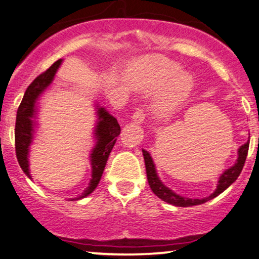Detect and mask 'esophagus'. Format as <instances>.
I'll return each mask as SVG.
<instances>
[{
    "label": "esophagus",
    "mask_w": 259,
    "mask_h": 259,
    "mask_svg": "<svg viewBox=\"0 0 259 259\" xmlns=\"http://www.w3.org/2000/svg\"><path fill=\"white\" fill-rule=\"evenodd\" d=\"M133 120L136 124L142 123L143 120H145V112H143V110L137 109L135 112H134V114H133Z\"/></svg>",
    "instance_id": "34e87169"
}]
</instances>
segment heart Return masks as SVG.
Wrapping results in <instances>:
<instances>
[{
  "label": "heart",
  "mask_w": 259,
  "mask_h": 259,
  "mask_svg": "<svg viewBox=\"0 0 259 259\" xmlns=\"http://www.w3.org/2000/svg\"><path fill=\"white\" fill-rule=\"evenodd\" d=\"M126 77L137 91L149 93L168 84L154 100V111L165 116L176 109L191 93L192 76L182 73V67L160 56L146 57L127 68Z\"/></svg>",
  "instance_id": "1"
}]
</instances>
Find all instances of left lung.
I'll list each match as a JSON object with an SVG mask.
<instances>
[{"mask_svg": "<svg viewBox=\"0 0 259 259\" xmlns=\"http://www.w3.org/2000/svg\"><path fill=\"white\" fill-rule=\"evenodd\" d=\"M248 145H250V140H248L246 143H244L243 146L239 147L237 161H235V163L232 166V167L227 168L224 173H222L220 178H219L218 186L217 189H215V191L212 192L210 196H208V197H204V198L184 197V196L176 194L173 190L167 188V186L160 181L158 172H156V168H155V163H154L153 158L150 156V154L147 152L146 149H142L143 158H145V163H146V172H147V179H148V184L150 186V189H152V191L158 196L160 199H162L163 202L169 203V204L176 205V207H192V205L203 204V203L210 201V199L217 197V196L220 195L221 192H224L228 186L233 184V183L237 181L239 175L241 173V169L244 167L245 160H246Z\"/></svg>", "mask_w": 259, "mask_h": 259, "instance_id": "obj_1", "label": "left lung"}]
</instances>
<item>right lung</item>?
Instances as JSON below:
<instances>
[{
	"label": "right lung",
	"mask_w": 259,
	"mask_h": 259,
	"mask_svg": "<svg viewBox=\"0 0 259 259\" xmlns=\"http://www.w3.org/2000/svg\"><path fill=\"white\" fill-rule=\"evenodd\" d=\"M62 60H58L51 65L49 69L35 77L26 90L24 98H22L20 106L16 112L15 122V152L18 158L19 165L22 171L29 179H32L29 173V146L34 140L35 127L38 125V100L39 98L54 81L58 68L61 67ZM97 110V123L94 126L93 137L96 140V146L93 147L90 154L91 167H92V178L87 189L76 198H70L71 201H78V199L87 197L96 190L99 184L101 176L109 155L112 150L114 143L117 141V136L120 134V126L117 119L112 114H110L105 107L96 104Z\"/></svg>",
	"instance_id": "1"
}]
</instances>
